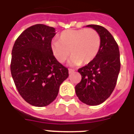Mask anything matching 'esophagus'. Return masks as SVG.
<instances>
[{
  "label": "esophagus",
  "instance_id": "esophagus-1",
  "mask_svg": "<svg viewBox=\"0 0 134 134\" xmlns=\"http://www.w3.org/2000/svg\"><path fill=\"white\" fill-rule=\"evenodd\" d=\"M74 69H69V74H72V73L74 72Z\"/></svg>",
  "mask_w": 134,
  "mask_h": 134
}]
</instances>
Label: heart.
Listing matches in <instances>:
<instances>
[{
    "mask_svg": "<svg viewBox=\"0 0 134 134\" xmlns=\"http://www.w3.org/2000/svg\"><path fill=\"white\" fill-rule=\"evenodd\" d=\"M101 46V37L96 30L89 29H67L62 31L58 41L51 44L52 52L60 63L67 61L69 56L71 65L88 64L98 54Z\"/></svg>",
    "mask_w": 134,
    "mask_h": 134,
    "instance_id": "heart-1",
    "label": "heart"
}]
</instances>
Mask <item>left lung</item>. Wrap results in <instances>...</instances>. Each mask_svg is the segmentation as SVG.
Returning <instances> with one entry per match:
<instances>
[{
	"instance_id": "left-lung-1",
	"label": "left lung",
	"mask_w": 134,
	"mask_h": 134,
	"mask_svg": "<svg viewBox=\"0 0 134 134\" xmlns=\"http://www.w3.org/2000/svg\"><path fill=\"white\" fill-rule=\"evenodd\" d=\"M101 37V46L96 57L78 69L82 79L75 87L81 102L88 105H98L112 93L120 69L118 45L107 29L97 25H89Z\"/></svg>"
}]
</instances>
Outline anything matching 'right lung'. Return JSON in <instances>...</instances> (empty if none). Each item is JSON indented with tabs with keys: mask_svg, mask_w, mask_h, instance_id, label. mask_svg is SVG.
<instances>
[{
	"mask_svg": "<svg viewBox=\"0 0 134 134\" xmlns=\"http://www.w3.org/2000/svg\"><path fill=\"white\" fill-rule=\"evenodd\" d=\"M55 29L37 24L25 29L15 41L11 73L22 98L36 107L49 105L57 97L69 71L52 54Z\"/></svg>",
	"mask_w": 134,
	"mask_h": 134,
	"instance_id": "add662e5",
	"label": "right lung"
}]
</instances>
